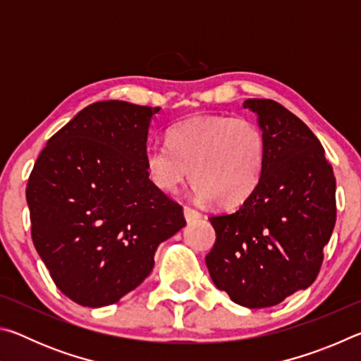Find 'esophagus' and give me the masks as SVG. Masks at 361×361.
I'll use <instances>...</instances> for the list:
<instances>
[{"mask_svg":"<svg viewBox=\"0 0 361 361\" xmlns=\"http://www.w3.org/2000/svg\"><path fill=\"white\" fill-rule=\"evenodd\" d=\"M183 213H185V219L188 223H191V221H194V219L200 218V213L197 210L191 209V207H185V209H183Z\"/></svg>","mask_w":361,"mask_h":361,"instance_id":"obj_1","label":"esophagus"}]
</instances>
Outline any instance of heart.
<instances>
[{"mask_svg":"<svg viewBox=\"0 0 361 361\" xmlns=\"http://www.w3.org/2000/svg\"><path fill=\"white\" fill-rule=\"evenodd\" d=\"M169 145H149L145 167L164 192H175L191 173L195 195L218 207H237L258 188L266 138L255 122L224 114L195 116L167 132Z\"/></svg>","mask_w":361,"mask_h":361,"instance_id":"obj_1","label":"heart"}]
</instances>
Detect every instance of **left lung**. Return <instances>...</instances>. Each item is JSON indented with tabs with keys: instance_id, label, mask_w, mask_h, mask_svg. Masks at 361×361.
<instances>
[{
	"instance_id": "obj_1",
	"label": "left lung",
	"mask_w": 361,
	"mask_h": 361,
	"mask_svg": "<svg viewBox=\"0 0 361 361\" xmlns=\"http://www.w3.org/2000/svg\"><path fill=\"white\" fill-rule=\"evenodd\" d=\"M266 138L258 188L232 213L209 218L205 262L218 290L248 309L271 307L319 276L336 223V178L312 130L280 103L243 102Z\"/></svg>"
}]
</instances>
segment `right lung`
I'll use <instances>...</instances> for the list:
<instances>
[{
  "instance_id": "right-lung-1",
  "label": "right lung",
  "mask_w": 361,
  "mask_h": 361,
  "mask_svg": "<svg viewBox=\"0 0 361 361\" xmlns=\"http://www.w3.org/2000/svg\"><path fill=\"white\" fill-rule=\"evenodd\" d=\"M161 108L97 102L79 111L30 175L32 239L57 288L87 307L118 302L154 267V253L186 221L149 180L145 151Z\"/></svg>"
}]
</instances>
